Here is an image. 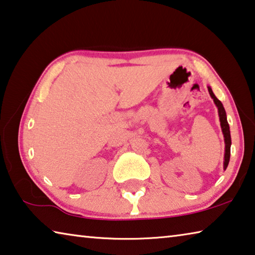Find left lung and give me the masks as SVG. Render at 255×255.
I'll return each instance as SVG.
<instances>
[{"instance_id": "8db88e82", "label": "left lung", "mask_w": 255, "mask_h": 255, "mask_svg": "<svg viewBox=\"0 0 255 255\" xmlns=\"http://www.w3.org/2000/svg\"><path fill=\"white\" fill-rule=\"evenodd\" d=\"M210 95L215 101L216 106L218 107V111H219V118H220V125H221V129L222 132H224V137H225V144H226V151H225V162H224V168H227V165L229 163V159H230V145H232V138H230V130H229V125L227 121V117H226V111L225 108L222 106V103L219 100L216 98V95L213 94L212 90L210 87H208Z\"/></svg>"}]
</instances>
